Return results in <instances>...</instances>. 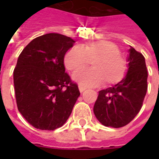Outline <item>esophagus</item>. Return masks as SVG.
<instances>
[{
	"instance_id": "obj_1",
	"label": "esophagus",
	"mask_w": 159,
	"mask_h": 159,
	"mask_svg": "<svg viewBox=\"0 0 159 159\" xmlns=\"http://www.w3.org/2000/svg\"><path fill=\"white\" fill-rule=\"evenodd\" d=\"M79 89H80V93H82L83 91H85L86 89H87V88L86 87H84V86H82V85H79Z\"/></svg>"
}]
</instances>
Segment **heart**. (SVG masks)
I'll return each instance as SVG.
<instances>
[{
	"instance_id": "1",
	"label": "heart",
	"mask_w": 159,
	"mask_h": 159,
	"mask_svg": "<svg viewBox=\"0 0 159 159\" xmlns=\"http://www.w3.org/2000/svg\"><path fill=\"white\" fill-rule=\"evenodd\" d=\"M92 62L93 68L80 70L73 79L82 86L93 87L104 82L111 87L121 82L127 73V61L113 42L102 40L70 48L64 56L65 67L72 72L86 68Z\"/></svg>"
}]
</instances>
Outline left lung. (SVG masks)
<instances>
[{"mask_svg": "<svg viewBox=\"0 0 159 159\" xmlns=\"http://www.w3.org/2000/svg\"><path fill=\"white\" fill-rule=\"evenodd\" d=\"M125 79L112 88L99 91L94 113L105 126L122 127L130 123L142 109L148 89V70L143 54L133 47Z\"/></svg>", "mask_w": 159, "mask_h": 159, "instance_id": "1", "label": "left lung"}]
</instances>
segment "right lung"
I'll use <instances>...</instances> for the list:
<instances>
[{
	"mask_svg": "<svg viewBox=\"0 0 159 159\" xmlns=\"http://www.w3.org/2000/svg\"><path fill=\"white\" fill-rule=\"evenodd\" d=\"M74 42L63 34H44L32 40L18 57L13 72L16 105L37 129L61 127L80 95L64 67V55Z\"/></svg>",
	"mask_w": 159,
	"mask_h": 159,
	"instance_id": "1",
	"label": "right lung"
}]
</instances>
